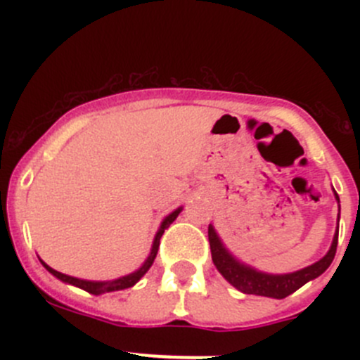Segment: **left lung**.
I'll list each match as a JSON object with an SVG mask.
<instances>
[{"instance_id":"obj_1","label":"left lung","mask_w":360,"mask_h":360,"mask_svg":"<svg viewBox=\"0 0 360 360\" xmlns=\"http://www.w3.org/2000/svg\"><path fill=\"white\" fill-rule=\"evenodd\" d=\"M336 195V200L340 202V197ZM209 244H210V252H212V261L216 264L217 271L230 282L233 288H237L238 291L245 294H256V296H266V297H282L289 296L294 291L304 285L307 282L314 281L319 275L324 274L329 268V264L333 263L338 248V228L335 238H333L331 249L328 250L322 259H319L317 263L310 264V266L303 268V270L292 271V274H284V275H271L264 274V271H257L256 268H250L248 264L240 263L238 259H235L228 249L224 248L221 238L217 237L216 230H214L212 224H209Z\"/></svg>"}]
</instances>
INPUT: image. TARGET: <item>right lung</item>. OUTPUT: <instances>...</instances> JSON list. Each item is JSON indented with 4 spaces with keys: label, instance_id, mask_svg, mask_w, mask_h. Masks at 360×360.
Returning <instances> with one entry per match:
<instances>
[{
    "label": "right lung",
    "instance_id": "1",
    "mask_svg": "<svg viewBox=\"0 0 360 360\" xmlns=\"http://www.w3.org/2000/svg\"><path fill=\"white\" fill-rule=\"evenodd\" d=\"M183 210V207H179V209H176L174 212H170L169 216L165 217V219L162 221V224H160V230L157 231V235H155V240H153V248H151V252L150 256H148V259L144 261L143 266L139 268V270H136L134 274L130 275H125V277H120V278H115V281H108V282H94V281H83V278H76V277H69L66 274H60V271L53 270V268H50L49 264L43 263V266L46 268V270L50 271V274L53 275V277H57L59 281L66 282V284H71V285H76V288L83 289V291L90 292V294H104V292H111V291H122V289H129L132 288L134 284H137V282L141 281V277H143L144 274H146L148 270L151 268V264H153L155 257H157V252H158V248H160V238H162L163 231H165V228H169L170 224H172V221L176 219L177 216H179V212Z\"/></svg>",
    "mask_w": 360,
    "mask_h": 360
}]
</instances>
